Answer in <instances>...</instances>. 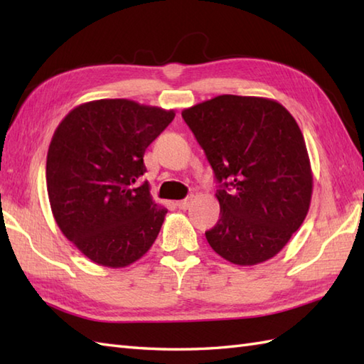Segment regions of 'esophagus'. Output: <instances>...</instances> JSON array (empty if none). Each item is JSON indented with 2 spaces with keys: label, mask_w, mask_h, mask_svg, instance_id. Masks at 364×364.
Returning <instances> with one entry per match:
<instances>
[{
  "label": "esophagus",
  "mask_w": 364,
  "mask_h": 364,
  "mask_svg": "<svg viewBox=\"0 0 364 364\" xmlns=\"http://www.w3.org/2000/svg\"><path fill=\"white\" fill-rule=\"evenodd\" d=\"M191 205H192V198H184V200H180V202H176V206L180 208V210H188Z\"/></svg>",
  "instance_id": "1"
}]
</instances>
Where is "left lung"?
Segmentation results:
<instances>
[{
  "mask_svg": "<svg viewBox=\"0 0 364 364\" xmlns=\"http://www.w3.org/2000/svg\"><path fill=\"white\" fill-rule=\"evenodd\" d=\"M213 167L220 219L205 236L237 266L264 262L310 210L313 173L289 111L262 97L219 95L181 112Z\"/></svg>",
  "mask_w": 364,
  "mask_h": 364,
  "instance_id": "left-lung-1",
  "label": "left lung"
}]
</instances>
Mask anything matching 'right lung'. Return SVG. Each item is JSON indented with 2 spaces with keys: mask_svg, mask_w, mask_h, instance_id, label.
I'll return each instance as SVG.
<instances>
[{
  "mask_svg": "<svg viewBox=\"0 0 364 364\" xmlns=\"http://www.w3.org/2000/svg\"><path fill=\"white\" fill-rule=\"evenodd\" d=\"M175 112L133 100L82 103L59 123L46 154V189L64 236L105 267H127L158 237L166 208L154 203L144 153Z\"/></svg>",
  "mask_w": 364,
  "mask_h": 364,
  "instance_id": "1",
  "label": "right lung"
}]
</instances>
